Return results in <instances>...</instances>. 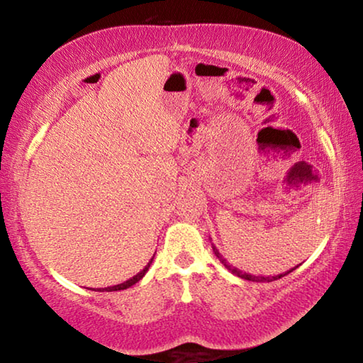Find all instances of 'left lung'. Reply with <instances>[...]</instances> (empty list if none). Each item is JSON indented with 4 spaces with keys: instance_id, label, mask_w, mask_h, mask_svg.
Wrapping results in <instances>:
<instances>
[{
    "instance_id": "obj_1",
    "label": "left lung",
    "mask_w": 363,
    "mask_h": 363,
    "mask_svg": "<svg viewBox=\"0 0 363 363\" xmlns=\"http://www.w3.org/2000/svg\"><path fill=\"white\" fill-rule=\"evenodd\" d=\"M213 251H214V255H216V257L218 259L224 264L225 266V269H229L230 272L233 274V275H237V277H240V279H245V280H250V281H274V280H279V279H281V277H285V275H288L290 272H293L294 269L296 267H299V266H296V267H293V269H290L288 270V272H285V274H279V275H251V274H247V272H243V270H240V269H237V267H233L232 264L225 259V257L219 253V250L214 247L213 245Z\"/></svg>"
}]
</instances>
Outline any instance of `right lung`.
<instances>
[{
    "label": "right lung",
    "mask_w": 363,
    "mask_h": 363,
    "mask_svg": "<svg viewBox=\"0 0 363 363\" xmlns=\"http://www.w3.org/2000/svg\"><path fill=\"white\" fill-rule=\"evenodd\" d=\"M153 256H155V255H153ZM152 261H153V257H152V259H150L149 262H147V266H145L143 270H140L139 274L134 275V277H131L130 280L123 281V284H118V285H113V286H107V288H97V291H120V290H126V288L133 286L134 284H138V281L144 277L145 272H147V270H149V267H150ZM94 291H96V290H94Z\"/></svg>",
    "instance_id": "right-lung-1"
}]
</instances>
